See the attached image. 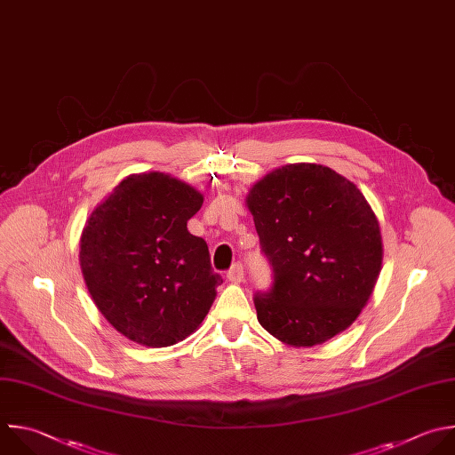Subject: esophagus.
Here are the masks:
<instances>
[{"label": "esophagus", "mask_w": 455, "mask_h": 455, "mask_svg": "<svg viewBox=\"0 0 455 455\" xmlns=\"http://www.w3.org/2000/svg\"><path fill=\"white\" fill-rule=\"evenodd\" d=\"M227 278L230 282H241L244 278V267L241 262H234L232 267L227 271Z\"/></svg>", "instance_id": "obj_1"}]
</instances>
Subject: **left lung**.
Masks as SVG:
<instances>
[{"mask_svg": "<svg viewBox=\"0 0 455 455\" xmlns=\"http://www.w3.org/2000/svg\"><path fill=\"white\" fill-rule=\"evenodd\" d=\"M260 251L273 269L257 291L259 323L292 347L322 345L350 327L373 292L379 221L363 193L318 164H289L248 195Z\"/></svg>", "mask_w": 455, "mask_h": 455, "instance_id": "obj_1", "label": "left lung"}]
</instances>
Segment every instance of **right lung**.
Returning a JSON list of instances; mask_svg holds the SVG:
<instances>
[{
	"instance_id": "right-lung-1",
	"label": "right lung",
	"mask_w": 455,
	"mask_h": 455,
	"mask_svg": "<svg viewBox=\"0 0 455 455\" xmlns=\"http://www.w3.org/2000/svg\"><path fill=\"white\" fill-rule=\"evenodd\" d=\"M204 196L164 175L124 179L91 214L80 266L100 313L128 339L172 347L207 316L223 282L209 246L188 230Z\"/></svg>"
}]
</instances>
